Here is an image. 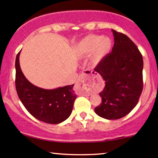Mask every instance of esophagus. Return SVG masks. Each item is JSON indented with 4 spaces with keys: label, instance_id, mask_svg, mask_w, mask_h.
Wrapping results in <instances>:
<instances>
[{
    "label": "esophagus",
    "instance_id": "1",
    "mask_svg": "<svg viewBox=\"0 0 158 158\" xmlns=\"http://www.w3.org/2000/svg\"><path fill=\"white\" fill-rule=\"evenodd\" d=\"M91 73H92V72L90 71V70H85L84 72H82V73L79 75V78H78V81H79V82H82V81H84L85 78L87 77V76L90 75ZM84 94H85V95H88V96L90 95V93H85Z\"/></svg>",
    "mask_w": 158,
    "mask_h": 158
}]
</instances>
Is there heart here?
<instances>
[{
    "instance_id": "b5f03b06",
    "label": "heart",
    "mask_w": 158,
    "mask_h": 158,
    "mask_svg": "<svg viewBox=\"0 0 158 158\" xmlns=\"http://www.w3.org/2000/svg\"><path fill=\"white\" fill-rule=\"evenodd\" d=\"M113 41L108 36L89 35L81 39L77 45V50L83 56H92V62L98 64L110 52Z\"/></svg>"
}]
</instances>
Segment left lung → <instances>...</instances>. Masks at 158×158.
Instances as JSON below:
<instances>
[{
    "instance_id": "8db88e82",
    "label": "left lung",
    "mask_w": 158,
    "mask_h": 158,
    "mask_svg": "<svg viewBox=\"0 0 158 158\" xmlns=\"http://www.w3.org/2000/svg\"><path fill=\"white\" fill-rule=\"evenodd\" d=\"M112 32V51L94 68L106 81L104 89L99 93L102 103L94 110L107 119L122 118L130 113L138 102L143 86L140 52L128 36L114 30Z\"/></svg>"
}]
</instances>
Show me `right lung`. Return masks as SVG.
Wrapping results in <instances>:
<instances>
[{"instance_id": "right-lung-1", "label": "right lung", "mask_w": 158, "mask_h": 158, "mask_svg": "<svg viewBox=\"0 0 158 158\" xmlns=\"http://www.w3.org/2000/svg\"><path fill=\"white\" fill-rule=\"evenodd\" d=\"M19 56L20 52L15 59V88L23 106L40 121L50 124L62 123L71 114L77 98L74 84L55 89H44L32 85L21 70Z\"/></svg>"}]
</instances>
